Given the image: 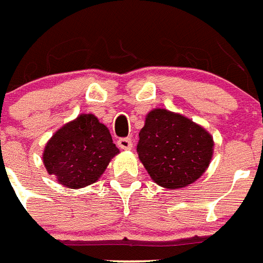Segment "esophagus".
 <instances>
[{
  "instance_id": "obj_1",
  "label": "esophagus",
  "mask_w": 263,
  "mask_h": 263,
  "mask_svg": "<svg viewBox=\"0 0 263 263\" xmlns=\"http://www.w3.org/2000/svg\"><path fill=\"white\" fill-rule=\"evenodd\" d=\"M118 145L120 149H125V151H128L131 149L132 148V140L129 138H122V139H119L118 141Z\"/></svg>"
}]
</instances>
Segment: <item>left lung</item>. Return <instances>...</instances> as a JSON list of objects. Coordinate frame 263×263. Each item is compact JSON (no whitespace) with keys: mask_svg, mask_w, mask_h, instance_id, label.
<instances>
[{"mask_svg":"<svg viewBox=\"0 0 263 263\" xmlns=\"http://www.w3.org/2000/svg\"><path fill=\"white\" fill-rule=\"evenodd\" d=\"M214 141L204 127L181 114L154 108L139 132L138 155L151 179L168 189L200 179L213 157Z\"/></svg>","mask_w":263,"mask_h":263,"instance_id":"1","label":"left lung"}]
</instances>
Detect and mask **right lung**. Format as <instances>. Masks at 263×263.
<instances>
[{"label":"right lung","instance_id":"obj_1","mask_svg":"<svg viewBox=\"0 0 263 263\" xmlns=\"http://www.w3.org/2000/svg\"><path fill=\"white\" fill-rule=\"evenodd\" d=\"M118 154L106 125L92 114H81L52 135L42 160L57 181L66 188L79 189L98 181Z\"/></svg>","mask_w":263,"mask_h":263}]
</instances>
